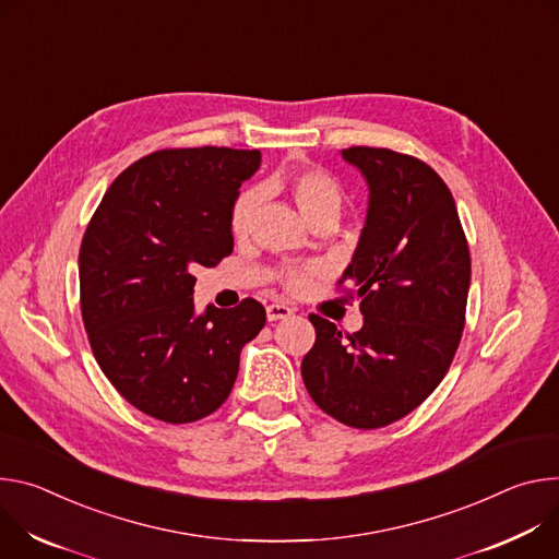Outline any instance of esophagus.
<instances>
[{
  "label": "esophagus",
  "mask_w": 559,
  "mask_h": 559,
  "mask_svg": "<svg viewBox=\"0 0 559 559\" xmlns=\"http://www.w3.org/2000/svg\"><path fill=\"white\" fill-rule=\"evenodd\" d=\"M293 316V308L286 304H271L266 306V318L269 322H277V320H286Z\"/></svg>",
  "instance_id": "esophagus-1"
}]
</instances>
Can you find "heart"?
<instances>
[{
    "instance_id": "1",
    "label": "heart",
    "mask_w": 559,
    "mask_h": 559,
    "mask_svg": "<svg viewBox=\"0 0 559 559\" xmlns=\"http://www.w3.org/2000/svg\"><path fill=\"white\" fill-rule=\"evenodd\" d=\"M264 191H284L297 206L299 215L316 226L335 224L344 209V191L340 181L318 166H301L282 177H273L266 181ZM260 206V198L253 191L241 193L230 211V230L235 237H243L253 226L255 213ZM313 280V269L288 271L284 275V286L293 293L304 290Z\"/></svg>"
}]
</instances>
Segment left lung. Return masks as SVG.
<instances>
[{"label": "left lung", "mask_w": 559, "mask_h": 559, "mask_svg": "<svg viewBox=\"0 0 559 559\" xmlns=\"http://www.w3.org/2000/svg\"><path fill=\"white\" fill-rule=\"evenodd\" d=\"M342 157L368 183L366 222L340 284L359 299L353 335L320 318L301 359L313 402L353 428H382L417 408L462 340L471 253L444 179L417 157L353 146Z\"/></svg>", "instance_id": "8db88e82"}]
</instances>
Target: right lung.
Masks as SVG:
<instances>
[{"label": "right lung", "instance_id": "obj_1", "mask_svg": "<svg viewBox=\"0 0 559 559\" xmlns=\"http://www.w3.org/2000/svg\"><path fill=\"white\" fill-rule=\"evenodd\" d=\"M260 151L164 148L123 170L80 248V304L93 355L142 413L189 424L217 411L239 353L266 324L264 306L195 313L200 266L233 253L230 211Z\"/></svg>", "mask_w": 559, "mask_h": 559}]
</instances>
